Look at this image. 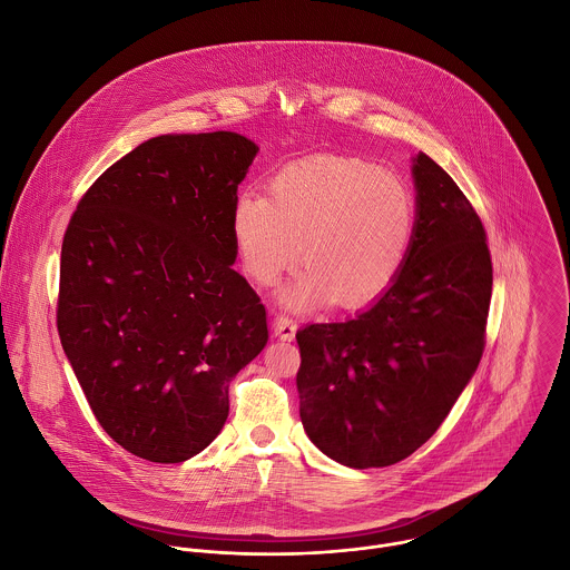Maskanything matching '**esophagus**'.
<instances>
[{"label": "esophagus", "instance_id": "34e87169", "mask_svg": "<svg viewBox=\"0 0 570 570\" xmlns=\"http://www.w3.org/2000/svg\"><path fill=\"white\" fill-rule=\"evenodd\" d=\"M296 327H298L296 318H292V316H287V314H278V316L274 318V332H276V336H278L281 341H294Z\"/></svg>", "mask_w": 570, "mask_h": 570}]
</instances>
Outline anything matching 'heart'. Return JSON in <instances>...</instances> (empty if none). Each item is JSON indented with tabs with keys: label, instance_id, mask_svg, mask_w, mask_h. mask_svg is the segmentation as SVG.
Listing matches in <instances>:
<instances>
[{
	"label": "heart",
	"instance_id": "b5f03b06",
	"mask_svg": "<svg viewBox=\"0 0 570 570\" xmlns=\"http://www.w3.org/2000/svg\"><path fill=\"white\" fill-rule=\"evenodd\" d=\"M415 223V196L397 175L361 159L318 157L276 173L267 198L240 194L232 238L245 274L265 287L303 256L309 269L285 294L289 303L334 296L358 307L400 276Z\"/></svg>",
	"mask_w": 570,
	"mask_h": 570
}]
</instances>
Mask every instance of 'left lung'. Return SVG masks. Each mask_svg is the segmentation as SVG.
I'll return each instance as SVG.
<instances>
[{
  "label": "left lung",
  "instance_id": "1",
  "mask_svg": "<svg viewBox=\"0 0 570 570\" xmlns=\"http://www.w3.org/2000/svg\"><path fill=\"white\" fill-rule=\"evenodd\" d=\"M417 223L400 276L356 318L296 334L301 420L309 440L352 466H391L444 422L475 374L493 265L484 225L426 155L413 161Z\"/></svg>",
  "mask_w": 570,
  "mask_h": 570
}]
</instances>
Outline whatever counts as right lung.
Instances as JSON below:
<instances>
[{"label":"right lung","mask_w":570,"mask_h":570,"mask_svg":"<svg viewBox=\"0 0 570 570\" xmlns=\"http://www.w3.org/2000/svg\"><path fill=\"white\" fill-rule=\"evenodd\" d=\"M256 146L236 132L155 137L77 203L61 245L57 330L104 431L137 458L203 451L227 386L267 345L232 267V209Z\"/></svg>","instance_id":"add662e5"}]
</instances>
